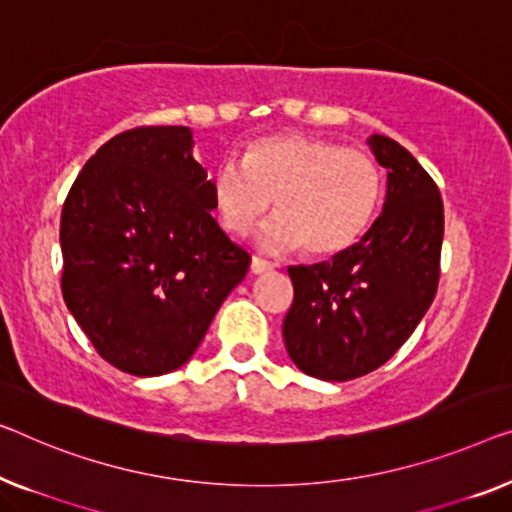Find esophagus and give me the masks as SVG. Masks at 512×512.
Returning a JSON list of instances; mask_svg holds the SVG:
<instances>
[{
	"label": "esophagus",
	"instance_id": "obj_1",
	"mask_svg": "<svg viewBox=\"0 0 512 512\" xmlns=\"http://www.w3.org/2000/svg\"><path fill=\"white\" fill-rule=\"evenodd\" d=\"M273 264L266 262L262 257H253V262H250V271L253 273H264V271H271Z\"/></svg>",
	"mask_w": 512,
	"mask_h": 512
}]
</instances>
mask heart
I'll return each instance as SVG.
<instances>
[{
    "label": "heart",
    "instance_id": "1",
    "mask_svg": "<svg viewBox=\"0 0 512 512\" xmlns=\"http://www.w3.org/2000/svg\"><path fill=\"white\" fill-rule=\"evenodd\" d=\"M381 190L375 156L312 135L262 137L243 163L225 158L211 174L213 209L227 232H250L276 200L278 218L259 243L271 253L301 246L310 257L352 248L368 232Z\"/></svg>",
    "mask_w": 512,
    "mask_h": 512
}]
</instances>
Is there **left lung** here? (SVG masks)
<instances>
[{
	"mask_svg": "<svg viewBox=\"0 0 512 512\" xmlns=\"http://www.w3.org/2000/svg\"><path fill=\"white\" fill-rule=\"evenodd\" d=\"M370 147L388 170L381 216L331 262L289 266L294 301L282 338L296 368L349 381L384 365L421 322L439 287L444 202L421 163L384 135Z\"/></svg>",
	"mask_w": 512,
	"mask_h": 512,
	"instance_id": "obj_1",
	"label": "left lung"
}]
</instances>
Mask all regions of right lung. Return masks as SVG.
I'll return each mask as SVG.
<instances>
[{"label": "right lung", "mask_w": 512, "mask_h": 512, "mask_svg": "<svg viewBox=\"0 0 512 512\" xmlns=\"http://www.w3.org/2000/svg\"><path fill=\"white\" fill-rule=\"evenodd\" d=\"M186 126L114 135L61 209V294L105 361L135 377L181 368L250 255L211 216V181Z\"/></svg>", "instance_id": "add662e5"}]
</instances>
